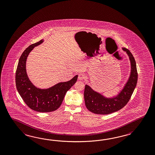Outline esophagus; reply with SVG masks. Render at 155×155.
Returning <instances> with one entry per match:
<instances>
[{"mask_svg": "<svg viewBox=\"0 0 155 155\" xmlns=\"http://www.w3.org/2000/svg\"><path fill=\"white\" fill-rule=\"evenodd\" d=\"M85 78V75L84 74L80 73V74H79V76H78V79L80 80L84 79Z\"/></svg>", "mask_w": 155, "mask_h": 155, "instance_id": "obj_1", "label": "esophagus"}]
</instances>
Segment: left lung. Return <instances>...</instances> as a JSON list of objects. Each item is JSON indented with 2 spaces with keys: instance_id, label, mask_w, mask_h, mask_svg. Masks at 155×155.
I'll list each match as a JSON object with an SVG mask.
<instances>
[{
  "instance_id": "left-lung-1",
  "label": "left lung",
  "mask_w": 155,
  "mask_h": 155,
  "mask_svg": "<svg viewBox=\"0 0 155 155\" xmlns=\"http://www.w3.org/2000/svg\"><path fill=\"white\" fill-rule=\"evenodd\" d=\"M126 51L130 62V74L124 87L117 95L113 97H106L97 93L89 85H85L84 99L87 109L97 114H108L118 111L123 108L130 101L137 85L138 79L136 63L132 53L126 48Z\"/></svg>"
}]
</instances>
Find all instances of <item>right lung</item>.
Instances as JSON below:
<instances>
[{
    "mask_svg": "<svg viewBox=\"0 0 155 155\" xmlns=\"http://www.w3.org/2000/svg\"><path fill=\"white\" fill-rule=\"evenodd\" d=\"M43 40L30 45L19 58L15 72L17 89L27 106L38 112H51L57 110L61 105L65 94L76 82L78 75L66 82L59 83L48 89L35 87L29 80L26 72V61L30 52L42 43Z\"/></svg>",
    "mask_w": 155,
    "mask_h": 155,
    "instance_id": "1",
    "label": "right lung"
}]
</instances>
